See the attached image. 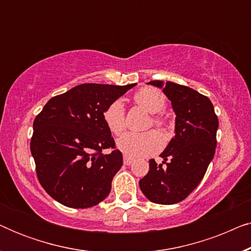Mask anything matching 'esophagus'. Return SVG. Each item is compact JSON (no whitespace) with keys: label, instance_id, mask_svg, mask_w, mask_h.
<instances>
[{"label":"esophagus","instance_id":"34e87169","mask_svg":"<svg viewBox=\"0 0 251 251\" xmlns=\"http://www.w3.org/2000/svg\"><path fill=\"white\" fill-rule=\"evenodd\" d=\"M132 162H133L132 157H130V156H128V155L123 156V163H125L126 166H130V164H131Z\"/></svg>","mask_w":251,"mask_h":251}]
</instances>
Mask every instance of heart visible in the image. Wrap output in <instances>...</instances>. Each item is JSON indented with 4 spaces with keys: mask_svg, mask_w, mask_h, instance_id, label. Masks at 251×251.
Instances as JSON below:
<instances>
[{
    "mask_svg": "<svg viewBox=\"0 0 251 251\" xmlns=\"http://www.w3.org/2000/svg\"><path fill=\"white\" fill-rule=\"evenodd\" d=\"M135 101L151 114H156L162 111L166 104L162 94L152 88L140 89L135 95ZM102 118L109 131L116 136L121 135L123 130L126 129L125 105L121 99L112 101L105 108ZM153 121L156 125H163V121L160 118H154ZM162 144L163 138L161 133L155 130H151L143 133L126 132L118 139L116 146L126 155L143 157L155 153L161 149Z\"/></svg>",
    "mask_w": 251,
    "mask_h": 251,
    "instance_id": "1",
    "label": "heart"
}]
</instances>
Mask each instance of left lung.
I'll list each match as a JSON object with an SVG mask.
<instances>
[{
    "label": "left lung",
    "instance_id": "1",
    "mask_svg": "<svg viewBox=\"0 0 251 251\" xmlns=\"http://www.w3.org/2000/svg\"><path fill=\"white\" fill-rule=\"evenodd\" d=\"M147 84L162 89L175 112V137L160 156L150 160V170L139 180L143 194L157 204L183 201L200 184L214 159L218 119L210 99L185 85L168 81Z\"/></svg>",
    "mask_w": 251,
    "mask_h": 251
}]
</instances>
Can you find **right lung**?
I'll return each instance as SVG.
<instances>
[{
  "label": "right lung",
  "instance_id": "obj_1",
  "mask_svg": "<svg viewBox=\"0 0 251 251\" xmlns=\"http://www.w3.org/2000/svg\"><path fill=\"white\" fill-rule=\"evenodd\" d=\"M137 83H85L51 98L33 123L30 152L48 194L70 208H90L105 200L121 169L122 153L114 149L102 118L105 108Z\"/></svg>",
  "mask_w": 251,
  "mask_h": 251
}]
</instances>
